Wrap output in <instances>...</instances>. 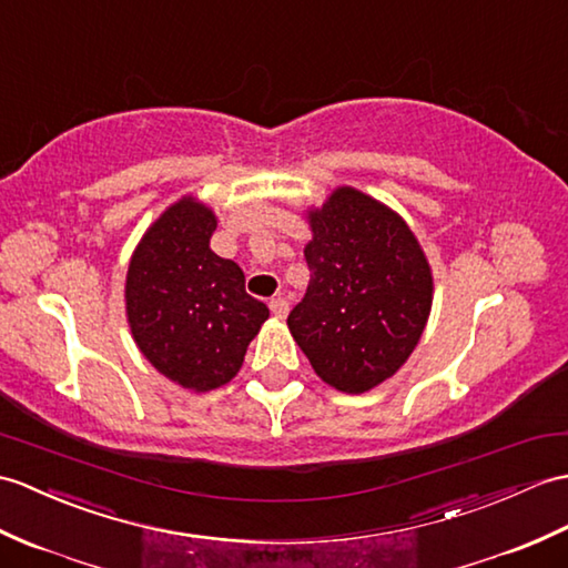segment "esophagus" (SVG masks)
<instances>
[{
	"label": "esophagus",
	"instance_id": "esophagus-1",
	"mask_svg": "<svg viewBox=\"0 0 568 568\" xmlns=\"http://www.w3.org/2000/svg\"><path fill=\"white\" fill-rule=\"evenodd\" d=\"M268 307H271L275 320H285L287 312H290V302H287L285 297H273V300L268 302Z\"/></svg>",
	"mask_w": 568,
	"mask_h": 568
}]
</instances>
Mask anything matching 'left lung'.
Instances as JSON below:
<instances>
[{
	"label": "left lung",
	"instance_id": "left-lung-1",
	"mask_svg": "<svg viewBox=\"0 0 568 568\" xmlns=\"http://www.w3.org/2000/svg\"><path fill=\"white\" fill-rule=\"evenodd\" d=\"M310 285L287 328L314 373L346 394L397 375L433 305V271L406 220L377 197L338 186L307 207Z\"/></svg>",
	"mask_w": 568,
	"mask_h": 568
}]
</instances>
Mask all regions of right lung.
Instances as JSON below:
<instances>
[{
	"mask_svg": "<svg viewBox=\"0 0 568 568\" xmlns=\"http://www.w3.org/2000/svg\"><path fill=\"white\" fill-rule=\"evenodd\" d=\"M213 207L181 195L138 242L125 273V316L140 353L174 385L210 392L240 373L268 307L244 273L210 248Z\"/></svg>",
	"mask_w": 568,
	"mask_h": 568,
	"instance_id": "1",
	"label": "right lung"
}]
</instances>
